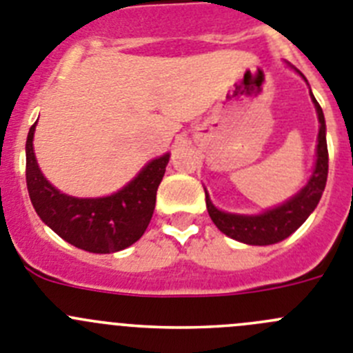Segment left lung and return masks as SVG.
<instances>
[{"mask_svg": "<svg viewBox=\"0 0 353 353\" xmlns=\"http://www.w3.org/2000/svg\"><path fill=\"white\" fill-rule=\"evenodd\" d=\"M299 72V70H297ZM301 74V72H299ZM302 79L307 83L304 76ZM311 92V90H310ZM314 109L318 114V145H316V161H314L313 173L310 180L302 187L297 194H293L286 201L277 207L269 208L261 214H232V212L219 210L212 203L210 196L205 189V199H207V210L214 224L219 228L224 235L235 239L242 244L249 245H270L277 244L281 240L288 239L295 230L302 226L307 217L313 214L318 201L322 198L323 189L327 183V173H329V152H327L325 139V118L320 104L311 93Z\"/></svg>", "mask_w": 353, "mask_h": 353, "instance_id": "left-lung-1", "label": "left lung"}]
</instances>
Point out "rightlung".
Masks as SVG:
<instances>
[{"label": "right lung", "instance_id": "1", "mask_svg": "<svg viewBox=\"0 0 353 353\" xmlns=\"http://www.w3.org/2000/svg\"><path fill=\"white\" fill-rule=\"evenodd\" d=\"M35 125L26 139V183L33 208L56 235L77 249L109 254L138 242L154 215L155 198L170 154L152 159L120 191L76 198L58 191L40 171L33 150Z\"/></svg>", "mask_w": 353, "mask_h": 353}]
</instances>
